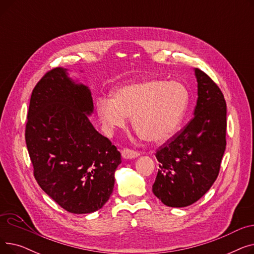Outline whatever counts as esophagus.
I'll return each instance as SVG.
<instances>
[{
    "label": "esophagus",
    "instance_id": "esophagus-1",
    "mask_svg": "<svg viewBox=\"0 0 254 254\" xmlns=\"http://www.w3.org/2000/svg\"><path fill=\"white\" fill-rule=\"evenodd\" d=\"M122 155H123V157L125 159H132V158H135V157H138L140 155V153L138 151H134V150L127 148V149H124L122 151Z\"/></svg>",
    "mask_w": 254,
    "mask_h": 254
}]
</instances>
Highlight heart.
Returning <instances> with one entry per match:
<instances>
[{"label": "heart", "instance_id": "b5f03b06", "mask_svg": "<svg viewBox=\"0 0 254 254\" xmlns=\"http://www.w3.org/2000/svg\"><path fill=\"white\" fill-rule=\"evenodd\" d=\"M190 103V92L181 82L149 78L115 88L111 99L101 98L96 109L103 129L112 134L130 125L136 134L151 143L169 140L179 128Z\"/></svg>", "mask_w": 254, "mask_h": 254}]
</instances>
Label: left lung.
I'll use <instances>...</instances> for the list:
<instances>
[{"instance_id": "obj_1", "label": "left lung", "mask_w": 254, "mask_h": 254, "mask_svg": "<svg viewBox=\"0 0 254 254\" xmlns=\"http://www.w3.org/2000/svg\"><path fill=\"white\" fill-rule=\"evenodd\" d=\"M194 116L156 151L159 169L152 191L169 207L190 206L215 182L225 150L226 104L216 83L194 69Z\"/></svg>"}]
</instances>
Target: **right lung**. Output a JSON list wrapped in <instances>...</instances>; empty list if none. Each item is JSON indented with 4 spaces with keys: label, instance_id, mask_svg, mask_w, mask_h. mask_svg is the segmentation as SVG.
<instances>
[{
    "label": "right lung",
    "instance_id": "1",
    "mask_svg": "<svg viewBox=\"0 0 254 254\" xmlns=\"http://www.w3.org/2000/svg\"><path fill=\"white\" fill-rule=\"evenodd\" d=\"M88 86L68 70L47 72L33 89L25 127L26 147L38 184L74 214L101 209L114 188L120 152L93 127Z\"/></svg>",
    "mask_w": 254,
    "mask_h": 254
}]
</instances>
